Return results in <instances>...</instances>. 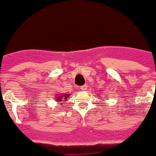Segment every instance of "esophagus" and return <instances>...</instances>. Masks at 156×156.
Wrapping results in <instances>:
<instances>
[{
    "mask_svg": "<svg viewBox=\"0 0 156 156\" xmlns=\"http://www.w3.org/2000/svg\"><path fill=\"white\" fill-rule=\"evenodd\" d=\"M86 86H79V87H78V89H79V90H81V91H85V90H86Z\"/></svg>",
    "mask_w": 156,
    "mask_h": 156,
    "instance_id": "obj_1",
    "label": "esophagus"
}]
</instances>
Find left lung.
I'll use <instances>...</instances> for the list:
<instances>
[{"label":"left lung","instance_id":"1","mask_svg":"<svg viewBox=\"0 0 156 156\" xmlns=\"http://www.w3.org/2000/svg\"><path fill=\"white\" fill-rule=\"evenodd\" d=\"M101 91H102V90H101ZM100 98H101V97H100Z\"/></svg>","mask_w":156,"mask_h":156}]
</instances>
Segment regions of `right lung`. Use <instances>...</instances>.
Returning <instances> with one entry per match:
<instances>
[{"instance_id": "obj_1", "label": "right lung", "mask_w": 156, "mask_h": 156, "mask_svg": "<svg viewBox=\"0 0 156 156\" xmlns=\"http://www.w3.org/2000/svg\"><path fill=\"white\" fill-rule=\"evenodd\" d=\"M69 97H70L69 93H59L54 96V101H55V102H59V105H61L66 102V100L69 98Z\"/></svg>"}]
</instances>
